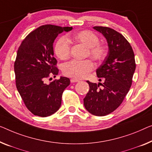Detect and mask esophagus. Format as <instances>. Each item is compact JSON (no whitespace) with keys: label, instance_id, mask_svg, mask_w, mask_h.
Listing matches in <instances>:
<instances>
[{"label":"esophagus","instance_id":"esophagus-1","mask_svg":"<svg viewBox=\"0 0 152 152\" xmlns=\"http://www.w3.org/2000/svg\"><path fill=\"white\" fill-rule=\"evenodd\" d=\"M70 81H71V83H76V82H78L79 80L76 78H72L71 80H70Z\"/></svg>","mask_w":152,"mask_h":152}]
</instances>
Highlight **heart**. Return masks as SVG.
<instances>
[{"mask_svg": "<svg viewBox=\"0 0 152 152\" xmlns=\"http://www.w3.org/2000/svg\"><path fill=\"white\" fill-rule=\"evenodd\" d=\"M72 39L87 48V55H89L96 61L104 59L108 51L104 45L99 42L98 36L88 30L80 31L72 35ZM71 46L66 37H61L57 40L54 53L60 59L65 60L69 57ZM95 68L91 60H72L65 63L63 66V72L65 76L78 79L84 78L89 75Z\"/></svg>", "mask_w": 152, "mask_h": 152, "instance_id": "1", "label": "heart"}]
</instances>
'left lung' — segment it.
Returning a JSON list of instances; mask_svg holds the SVG:
<instances>
[{"label":"left lung","instance_id":"obj_1","mask_svg":"<svg viewBox=\"0 0 152 152\" xmlns=\"http://www.w3.org/2000/svg\"><path fill=\"white\" fill-rule=\"evenodd\" d=\"M94 28L106 37L109 50L96 70L99 80L103 83L87 81L89 91L84 98V105L92 115L105 116L123 102L132 85L136 63L132 46L121 33L106 26H94Z\"/></svg>","mask_w":152,"mask_h":152}]
</instances>
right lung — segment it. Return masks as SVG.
I'll list each match as a JSON object with an SVG mask.
<instances>
[{"label": "right lung", "instance_id": "obj_1", "mask_svg": "<svg viewBox=\"0 0 152 152\" xmlns=\"http://www.w3.org/2000/svg\"><path fill=\"white\" fill-rule=\"evenodd\" d=\"M72 29L42 25L29 33L18 50L14 62L15 85L26 107L33 115L50 116L61 105L63 92L69 85V79L61 77L49 84L46 80L58 73L57 61L53 56L54 39L58 34Z\"/></svg>", "mask_w": 152, "mask_h": 152}]
</instances>
